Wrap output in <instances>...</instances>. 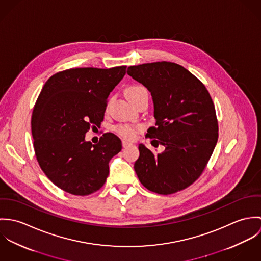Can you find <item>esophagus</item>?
I'll use <instances>...</instances> for the list:
<instances>
[{"label": "esophagus", "mask_w": 261, "mask_h": 261, "mask_svg": "<svg viewBox=\"0 0 261 261\" xmlns=\"http://www.w3.org/2000/svg\"><path fill=\"white\" fill-rule=\"evenodd\" d=\"M132 146V144L130 143H127V142H125V141H122V148H128V147H130Z\"/></svg>", "instance_id": "obj_1"}]
</instances>
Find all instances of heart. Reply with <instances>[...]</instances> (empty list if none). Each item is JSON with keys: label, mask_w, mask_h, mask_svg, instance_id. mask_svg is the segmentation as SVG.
<instances>
[{"label": "heart", "mask_w": 261, "mask_h": 261, "mask_svg": "<svg viewBox=\"0 0 261 261\" xmlns=\"http://www.w3.org/2000/svg\"><path fill=\"white\" fill-rule=\"evenodd\" d=\"M125 95L132 102H135L144 96L149 97V92L144 85L134 84L128 86L125 89ZM113 129L122 139L133 141L136 139L137 135L144 129V125L132 124V123H119V124H116Z\"/></svg>", "instance_id": "b5f03b06"}]
</instances>
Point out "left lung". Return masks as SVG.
<instances>
[{
  "mask_svg": "<svg viewBox=\"0 0 261 261\" xmlns=\"http://www.w3.org/2000/svg\"><path fill=\"white\" fill-rule=\"evenodd\" d=\"M127 74L152 96L155 126L149 127L146 138H154L156 147H165L155 154L139 146L140 156L134 167L139 180L161 195L182 191L199 179L217 144L213 100L195 75L174 62L130 66Z\"/></svg>",
  "mask_w": 261,
  "mask_h": 261,
  "instance_id": "8db88e82",
  "label": "left lung"
}]
</instances>
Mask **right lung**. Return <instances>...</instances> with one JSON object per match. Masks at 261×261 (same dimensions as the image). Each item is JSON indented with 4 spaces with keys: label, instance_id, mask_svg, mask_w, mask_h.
<instances>
[{
    "label": "right lung",
    "instance_id": "obj_1",
    "mask_svg": "<svg viewBox=\"0 0 261 261\" xmlns=\"http://www.w3.org/2000/svg\"><path fill=\"white\" fill-rule=\"evenodd\" d=\"M125 69H66L52 75L38 96L31 118L38 164L54 185L69 194L98 191L109 176L111 159L121 149L112 133L96 145L84 138L90 127L100 125L108 97Z\"/></svg>",
    "mask_w": 261,
    "mask_h": 261
}]
</instances>
